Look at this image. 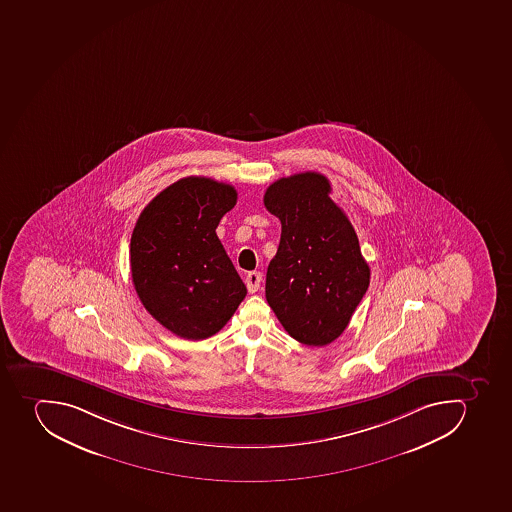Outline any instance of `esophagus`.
Instances as JSON below:
<instances>
[{"mask_svg": "<svg viewBox=\"0 0 512 512\" xmlns=\"http://www.w3.org/2000/svg\"><path fill=\"white\" fill-rule=\"evenodd\" d=\"M262 274L258 271L248 272L246 275V287H248V292L254 293L258 292L259 285H261Z\"/></svg>", "mask_w": 512, "mask_h": 512, "instance_id": "obj_1", "label": "esophagus"}]
</instances>
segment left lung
I'll return each instance as SVG.
<instances>
[{"label":"left lung","instance_id":"1","mask_svg":"<svg viewBox=\"0 0 512 512\" xmlns=\"http://www.w3.org/2000/svg\"><path fill=\"white\" fill-rule=\"evenodd\" d=\"M329 194L331 183L316 172L280 178L264 194L282 224L266 300L285 331L313 347L345 331L370 285L357 233Z\"/></svg>","mask_w":512,"mask_h":512}]
</instances>
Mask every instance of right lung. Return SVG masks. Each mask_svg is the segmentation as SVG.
Returning a JSON list of instances; mask_svg holds the SVG:
<instances>
[{"instance_id":"1","label":"right lung","mask_w":512,"mask_h":512,"mask_svg":"<svg viewBox=\"0 0 512 512\" xmlns=\"http://www.w3.org/2000/svg\"><path fill=\"white\" fill-rule=\"evenodd\" d=\"M237 204V189L206 177L181 178L152 199L131 235L139 300L165 329L188 340L217 334L246 287L215 228Z\"/></svg>"}]
</instances>
